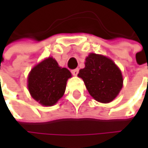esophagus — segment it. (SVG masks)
Returning a JSON list of instances; mask_svg holds the SVG:
<instances>
[{
    "label": "esophagus",
    "instance_id": "obj_1",
    "mask_svg": "<svg viewBox=\"0 0 148 148\" xmlns=\"http://www.w3.org/2000/svg\"><path fill=\"white\" fill-rule=\"evenodd\" d=\"M78 71H79V70L78 69H74V70H72L71 71V73H72V74L73 75H74V76H76V75H77V74H78Z\"/></svg>",
    "mask_w": 148,
    "mask_h": 148
}]
</instances>
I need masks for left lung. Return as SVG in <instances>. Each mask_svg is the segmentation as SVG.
Returning a JSON list of instances; mask_svg holds the SVG:
<instances>
[{
  "instance_id": "obj_1",
  "label": "left lung",
  "mask_w": 148,
  "mask_h": 148,
  "mask_svg": "<svg viewBox=\"0 0 148 148\" xmlns=\"http://www.w3.org/2000/svg\"><path fill=\"white\" fill-rule=\"evenodd\" d=\"M85 65L77 76L83 79L90 95L99 102L112 101L123 86L120 69L110 58L93 53L86 58Z\"/></svg>"
}]
</instances>
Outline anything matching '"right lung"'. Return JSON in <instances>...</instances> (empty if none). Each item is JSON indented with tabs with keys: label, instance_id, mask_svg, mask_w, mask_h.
<instances>
[{
	"label": "right lung",
	"instance_id": "obj_1",
	"mask_svg": "<svg viewBox=\"0 0 148 148\" xmlns=\"http://www.w3.org/2000/svg\"><path fill=\"white\" fill-rule=\"evenodd\" d=\"M71 77L70 71L59 67L54 58H46L31 71L27 78L28 90L36 101L51 106L63 96L66 81Z\"/></svg>",
	"mask_w": 148,
	"mask_h": 148
}]
</instances>
